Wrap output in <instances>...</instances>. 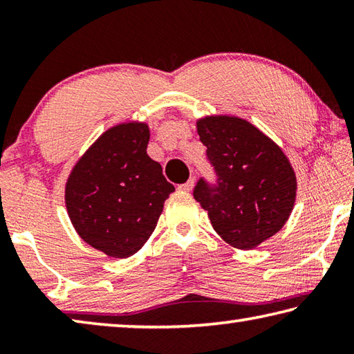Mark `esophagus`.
I'll use <instances>...</instances> for the list:
<instances>
[{"label":"esophagus","mask_w":354,"mask_h":354,"mask_svg":"<svg viewBox=\"0 0 354 354\" xmlns=\"http://www.w3.org/2000/svg\"><path fill=\"white\" fill-rule=\"evenodd\" d=\"M194 184H195V181H194V179H189V181L187 183H185V184H181V185H179V190H183V192H190L192 189H194Z\"/></svg>","instance_id":"esophagus-1"}]
</instances>
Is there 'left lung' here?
<instances>
[{"label": "left lung", "mask_w": 354, "mask_h": 354, "mask_svg": "<svg viewBox=\"0 0 354 354\" xmlns=\"http://www.w3.org/2000/svg\"><path fill=\"white\" fill-rule=\"evenodd\" d=\"M196 133L217 171V184H196L195 200L215 232L239 250H253L286 225L297 200V175L283 149L248 120L206 115Z\"/></svg>", "instance_id": "obj_1"}]
</instances>
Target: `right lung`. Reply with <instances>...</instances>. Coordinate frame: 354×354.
Instances as JSON below:
<instances>
[{
  "label": "right lung",
  "instance_id": "right-lung-1",
  "mask_svg": "<svg viewBox=\"0 0 354 354\" xmlns=\"http://www.w3.org/2000/svg\"><path fill=\"white\" fill-rule=\"evenodd\" d=\"M148 142V123H118L86 149L65 183V207L75 231L107 257L136 254L175 192L160 164L147 154Z\"/></svg>",
  "mask_w": 354,
  "mask_h": 354
}]
</instances>
